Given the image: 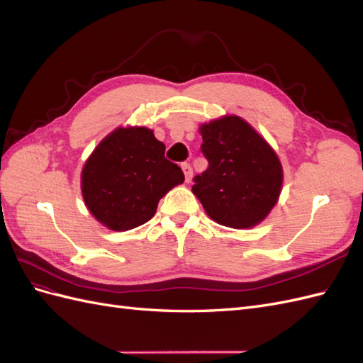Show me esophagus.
Returning a JSON list of instances; mask_svg holds the SVG:
<instances>
[{
    "mask_svg": "<svg viewBox=\"0 0 363 363\" xmlns=\"http://www.w3.org/2000/svg\"><path fill=\"white\" fill-rule=\"evenodd\" d=\"M182 169H183V174H184V179H186V182H191V179H192V168H191V164L189 163H182Z\"/></svg>",
    "mask_w": 363,
    "mask_h": 363,
    "instance_id": "1",
    "label": "esophagus"
}]
</instances>
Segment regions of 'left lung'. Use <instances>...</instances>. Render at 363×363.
I'll list each match as a JSON object with an SVG mask.
<instances>
[{"mask_svg":"<svg viewBox=\"0 0 363 363\" xmlns=\"http://www.w3.org/2000/svg\"><path fill=\"white\" fill-rule=\"evenodd\" d=\"M200 133L208 167L195 175L194 195L218 224L257 225L276 206L281 191L283 169L276 151L235 115L203 124Z\"/></svg>","mask_w":363,"mask_h":363,"instance_id":"1","label":"left lung"}]
</instances>
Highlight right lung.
<instances>
[{"mask_svg":"<svg viewBox=\"0 0 363 363\" xmlns=\"http://www.w3.org/2000/svg\"><path fill=\"white\" fill-rule=\"evenodd\" d=\"M183 182L182 168L164 157L152 130L119 127L86 160L82 194L96 221L125 232L150 221L162 196Z\"/></svg>","mask_w":363,"mask_h":363,"instance_id":"obj_1","label":"right lung"}]
</instances>
